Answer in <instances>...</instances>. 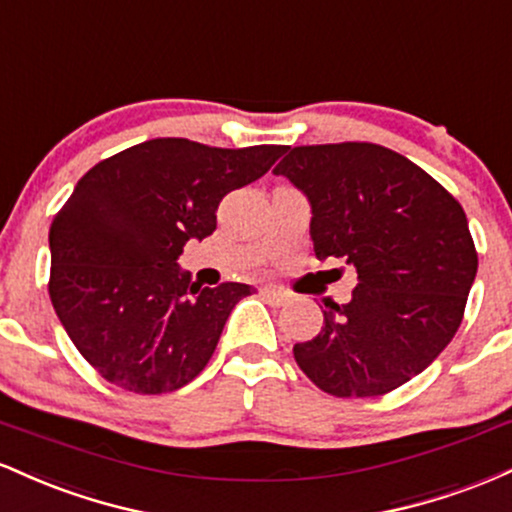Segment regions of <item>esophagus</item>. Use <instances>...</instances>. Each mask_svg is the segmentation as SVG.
<instances>
[{
  "mask_svg": "<svg viewBox=\"0 0 512 512\" xmlns=\"http://www.w3.org/2000/svg\"><path fill=\"white\" fill-rule=\"evenodd\" d=\"M260 293L264 298H267L269 303L274 305H284L286 301H289V296H286L284 291H276V289H269V286H264V289H260Z\"/></svg>",
  "mask_w": 512,
  "mask_h": 512,
  "instance_id": "34e87169",
  "label": "esophagus"
}]
</instances>
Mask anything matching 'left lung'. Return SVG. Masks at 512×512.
I'll list each match as a JSON object with an SVG mask.
<instances>
[{
  "label": "left lung",
  "instance_id": "8db88e82",
  "mask_svg": "<svg viewBox=\"0 0 512 512\" xmlns=\"http://www.w3.org/2000/svg\"><path fill=\"white\" fill-rule=\"evenodd\" d=\"M276 175L305 192L317 260L356 269L349 303L325 301L298 368L334 397H378L436 361L460 327L477 248L455 197L424 168L370 142L289 146Z\"/></svg>",
  "mask_w": 512,
  "mask_h": 512
}]
</instances>
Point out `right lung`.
<instances>
[{
	"mask_svg": "<svg viewBox=\"0 0 512 512\" xmlns=\"http://www.w3.org/2000/svg\"><path fill=\"white\" fill-rule=\"evenodd\" d=\"M286 146L216 149L163 137L96 163L50 226V301L79 354L134 395L192 383L248 284L202 289L180 272L190 238L216 231L228 192L262 178Z\"/></svg>",
	"mask_w": 512,
	"mask_h": 512,
	"instance_id": "1",
	"label": "right lung"
}]
</instances>
